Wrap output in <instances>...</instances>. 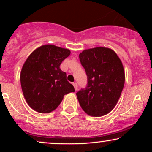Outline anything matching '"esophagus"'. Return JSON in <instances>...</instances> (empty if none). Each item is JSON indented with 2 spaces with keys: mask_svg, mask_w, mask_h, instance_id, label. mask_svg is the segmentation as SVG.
I'll return each instance as SVG.
<instances>
[{
  "mask_svg": "<svg viewBox=\"0 0 152 152\" xmlns=\"http://www.w3.org/2000/svg\"><path fill=\"white\" fill-rule=\"evenodd\" d=\"M72 85H73V86H74L75 90V91L77 90V87H78V86H77V84L76 82H74L73 84H72Z\"/></svg>",
  "mask_w": 152,
  "mask_h": 152,
  "instance_id": "1",
  "label": "esophagus"
}]
</instances>
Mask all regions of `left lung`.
I'll use <instances>...</instances> for the list:
<instances>
[{
  "label": "left lung",
  "mask_w": 152,
  "mask_h": 152,
  "mask_svg": "<svg viewBox=\"0 0 152 152\" xmlns=\"http://www.w3.org/2000/svg\"><path fill=\"white\" fill-rule=\"evenodd\" d=\"M87 75L86 88L76 93L82 109L100 117L115 107L123 89V66L113 50L104 47L85 50L79 55Z\"/></svg>",
  "instance_id": "8db88e82"
}]
</instances>
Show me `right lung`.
Wrapping results in <instances>:
<instances>
[{
  "instance_id": "add662e5",
  "label": "right lung",
  "mask_w": 152,
  "mask_h": 152,
  "mask_svg": "<svg viewBox=\"0 0 152 152\" xmlns=\"http://www.w3.org/2000/svg\"><path fill=\"white\" fill-rule=\"evenodd\" d=\"M70 51L54 45H45L33 51L23 64L20 84L28 105L39 113H48L57 109L64 96L75 92L60 69Z\"/></svg>"
}]
</instances>
